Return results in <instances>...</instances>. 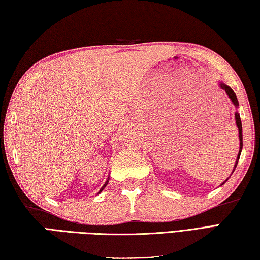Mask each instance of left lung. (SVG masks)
I'll use <instances>...</instances> for the list:
<instances>
[{
  "instance_id": "obj_1",
  "label": "left lung",
  "mask_w": 260,
  "mask_h": 260,
  "mask_svg": "<svg viewBox=\"0 0 260 260\" xmlns=\"http://www.w3.org/2000/svg\"><path fill=\"white\" fill-rule=\"evenodd\" d=\"M218 85L220 86V88H221V89H224L225 93L228 94V96L230 98V100L232 101V103H233V105L235 106V108H238V107H239V101H238L237 95H235V93H234L233 89L231 88V87L229 86V85H226V84L221 83V82H219V83H218ZM235 122H237V126H238V129H239L240 150H239V153H238V157H237V161H235V165H234L233 172H234L235 167H237L238 161H239V159H240V154H241V151H242V122H241V118H240V114H239V112H235ZM226 181H228V179H226ZM226 181L221 183L220 185H223V184H225V183H226Z\"/></svg>"
}]
</instances>
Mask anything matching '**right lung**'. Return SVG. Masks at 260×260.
I'll use <instances>...</instances> for the list:
<instances>
[{"label":"right lung","instance_id":"right-lung-1","mask_svg":"<svg viewBox=\"0 0 260 260\" xmlns=\"http://www.w3.org/2000/svg\"><path fill=\"white\" fill-rule=\"evenodd\" d=\"M109 179H110L109 177H108V178H107V181H106V183H105V185H103V186H102V187L100 188V191H99V193H101V192H102L103 190H105V187L107 186V184H108V182H109ZM99 193H98V194H99Z\"/></svg>","mask_w":260,"mask_h":260}]
</instances>
